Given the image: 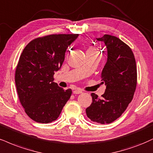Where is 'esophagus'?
I'll use <instances>...</instances> for the list:
<instances>
[{"instance_id": "obj_1", "label": "esophagus", "mask_w": 153, "mask_h": 153, "mask_svg": "<svg viewBox=\"0 0 153 153\" xmlns=\"http://www.w3.org/2000/svg\"><path fill=\"white\" fill-rule=\"evenodd\" d=\"M73 94H80L82 93V91L80 89H76L75 91H73Z\"/></svg>"}]
</instances>
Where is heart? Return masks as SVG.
<instances>
[{"label": "heart", "mask_w": 153, "mask_h": 153, "mask_svg": "<svg viewBox=\"0 0 153 153\" xmlns=\"http://www.w3.org/2000/svg\"><path fill=\"white\" fill-rule=\"evenodd\" d=\"M90 49H93V48H90Z\"/></svg>", "instance_id": "b5f03b06"}]
</instances>
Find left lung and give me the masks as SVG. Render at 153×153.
I'll list each match as a JSON object with an SVG mask.
<instances>
[{
    "label": "left lung",
    "mask_w": 153,
    "mask_h": 153,
    "mask_svg": "<svg viewBox=\"0 0 153 153\" xmlns=\"http://www.w3.org/2000/svg\"><path fill=\"white\" fill-rule=\"evenodd\" d=\"M96 39L103 42L108 52L101 73L106 89L101 98L92 93L93 102L85 111L93 122L108 124L120 117L132 101L137 85V68L131 48L118 38L105 34Z\"/></svg>",
    "instance_id": "8db88e82"
}]
</instances>
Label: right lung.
I'll return each mask as SVG.
<instances>
[{"label": "right lung", "instance_id": "add662e5", "mask_svg": "<svg viewBox=\"0 0 153 153\" xmlns=\"http://www.w3.org/2000/svg\"><path fill=\"white\" fill-rule=\"evenodd\" d=\"M78 34H53L31 40L23 49L16 67L15 81L20 102L37 123L56 120L71 96L53 82L65 51Z\"/></svg>", "mask_w": 153, "mask_h": 153}]
</instances>
